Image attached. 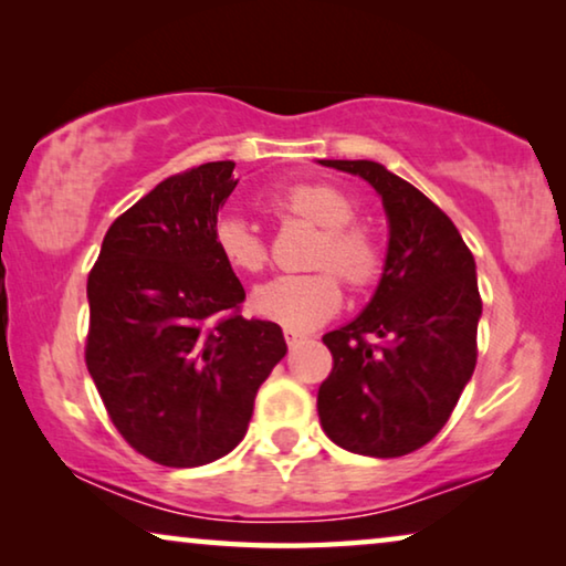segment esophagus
Segmentation results:
<instances>
[{
  "mask_svg": "<svg viewBox=\"0 0 566 566\" xmlns=\"http://www.w3.org/2000/svg\"><path fill=\"white\" fill-rule=\"evenodd\" d=\"M302 338H305V336H302L300 331L284 328V340H286V344H290V346H294V344H297V340H302Z\"/></svg>",
  "mask_w": 566,
  "mask_h": 566,
  "instance_id": "1",
  "label": "esophagus"
}]
</instances>
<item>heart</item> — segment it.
Instances as JSON below:
<instances>
[{
  "instance_id": "b5f03b06",
  "label": "heart",
  "mask_w": 566,
  "mask_h": 566,
  "mask_svg": "<svg viewBox=\"0 0 566 566\" xmlns=\"http://www.w3.org/2000/svg\"><path fill=\"white\" fill-rule=\"evenodd\" d=\"M269 205L282 218L305 220L321 228L310 266L321 272L280 276L253 294V310L266 321L292 331H313L340 310L344 292L335 276L348 286L364 290L377 282L381 272V249L377 238L361 222L359 205L344 187L331 181H294L276 187ZM212 243L218 256L241 274H259L269 261V245L249 222L238 214H222L212 226Z\"/></svg>"
}]
</instances>
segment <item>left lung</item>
Masks as SVG:
<instances>
[{"instance_id": "8db88e82", "label": "left lung", "mask_w": 566, "mask_h": 566, "mask_svg": "<svg viewBox=\"0 0 566 566\" xmlns=\"http://www.w3.org/2000/svg\"><path fill=\"white\" fill-rule=\"evenodd\" d=\"M359 174L389 220L385 274L364 313L323 336V431L340 449L395 459L446 426L476 364L482 297L474 256L439 205L377 161H323Z\"/></svg>"}]
</instances>
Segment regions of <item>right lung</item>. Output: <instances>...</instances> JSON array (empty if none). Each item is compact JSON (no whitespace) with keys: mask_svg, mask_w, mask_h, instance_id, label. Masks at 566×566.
I'll use <instances>...</instances> for the list:
<instances>
[{"mask_svg":"<svg viewBox=\"0 0 566 566\" xmlns=\"http://www.w3.org/2000/svg\"><path fill=\"white\" fill-rule=\"evenodd\" d=\"M233 169L202 164L150 189L109 226L86 280V369L117 433L164 467L233 451L286 354L280 325L241 315L243 286L214 251Z\"/></svg>","mask_w":566,"mask_h":566,"instance_id":"obj_1","label":"right lung"}]
</instances>
